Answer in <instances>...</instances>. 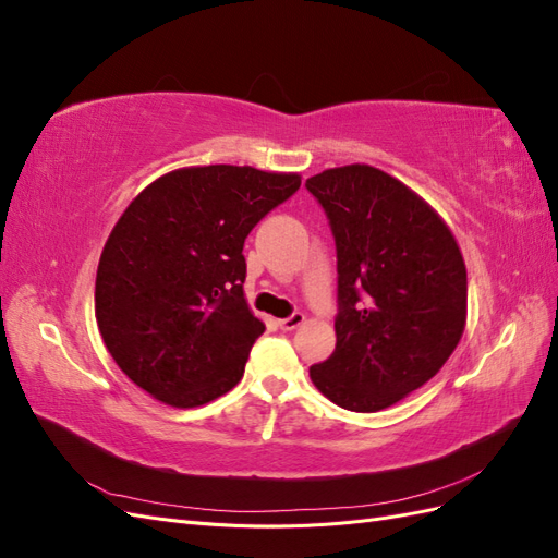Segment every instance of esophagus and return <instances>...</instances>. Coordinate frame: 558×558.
Instances as JSON below:
<instances>
[{"instance_id":"obj_1","label":"esophagus","mask_w":558,"mask_h":558,"mask_svg":"<svg viewBox=\"0 0 558 558\" xmlns=\"http://www.w3.org/2000/svg\"><path fill=\"white\" fill-rule=\"evenodd\" d=\"M302 324H305V314H302V312H293L291 316H286V318L279 320V328H281V330H295V328L302 326Z\"/></svg>"}]
</instances>
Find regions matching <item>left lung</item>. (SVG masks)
<instances>
[{
    "label": "left lung",
    "mask_w": 558,
    "mask_h": 558,
    "mask_svg": "<svg viewBox=\"0 0 558 558\" xmlns=\"http://www.w3.org/2000/svg\"><path fill=\"white\" fill-rule=\"evenodd\" d=\"M305 185L337 251V344L310 377L340 408L379 412L440 373L459 344L461 248L424 199L377 167H335Z\"/></svg>",
    "instance_id": "left-lung-1"
}]
</instances>
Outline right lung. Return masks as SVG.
I'll use <instances>...</instances> for the list:
<instances>
[{
  "label": "right lung",
  "mask_w": 558,
  "mask_h": 558,
  "mask_svg": "<svg viewBox=\"0 0 558 558\" xmlns=\"http://www.w3.org/2000/svg\"><path fill=\"white\" fill-rule=\"evenodd\" d=\"M300 189L298 174L183 167L118 218L99 258L95 318L118 367L172 408L228 393L263 335L251 314L244 240Z\"/></svg>",
  "instance_id": "obj_1"
}]
</instances>
